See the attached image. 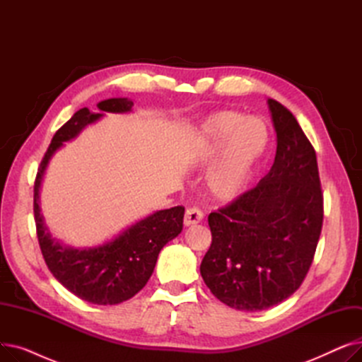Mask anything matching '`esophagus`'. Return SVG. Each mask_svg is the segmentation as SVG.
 <instances>
[{
  "label": "esophagus",
  "mask_w": 362,
  "mask_h": 362,
  "mask_svg": "<svg viewBox=\"0 0 362 362\" xmlns=\"http://www.w3.org/2000/svg\"><path fill=\"white\" fill-rule=\"evenodd\" d=\"M204 218V213L197 206L187 208L185 213V226H192V224H198L199 221H202Z\"/></svg>",
  "instance_id": "1"
}]
</instances>
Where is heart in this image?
Listing matches in <instances>:
<instances>
[{
    "mask_svg": "<svg viewBox=\"0 0 362 362\" xmlns=\"http://www.w3.org/2000/svg\"><path fill=\"white\" fill-rule=\"evenodd\" d=\"M224 141L221 156L208 175V186L218 199H232L248 183L252 170L269 146L270 132L261 119L243 120L238 112L221 111L208 119L202 127L201 158H213Z\"/></svg>",
    "mask_w": 362,
    "mask_h": 362,
    "instance_id": "b5f03b06",
    "label": "heart"
}]
</instances>
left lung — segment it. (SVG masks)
<instances>
[{"mask_svg":"<svg viewBox=\"0 0 362 362\" xmlns=\"http://www.w3.org/2000/svg\"><path fill=\"white\" fill-rule=\"evenodd\" d=\"M267 103L274 163L251 191L208 216L213 242L199 269L211 293L240 311L272 308L299 289L322 227L315 151L293 114Z\"/></svg>","mask_w":362,"mask_h":362,"instance_id":"8db88e82","label":"left lung"}]
</instances>
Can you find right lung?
<instances>
[{
    "label": "right lung",
    "instance_id": "obj_1",
    "mask_svg": "<svg viewBox=\"0 0 362 362\" xmlns=\"http://www.w3.org/2000/svg\"><path fill=\"white\" fill-rule=\"evenodd\" d=\"M100 112L86 107L73 114L55 135L41 161L33 186L36 235L44 259L52 276L83 300L97 305H116L135 296L149 280L163 246L175 239L183 227L185 206H173L151 214L127 227L114 239L92 248L76 250L54 239L40 208V189L47 165L57 149L74 139L88 124L105 112H129L133 101L110 98L98 103Z\"/></svg>",
    "mask_w": 362,
    "mask_h": 362
}]
</instances>
